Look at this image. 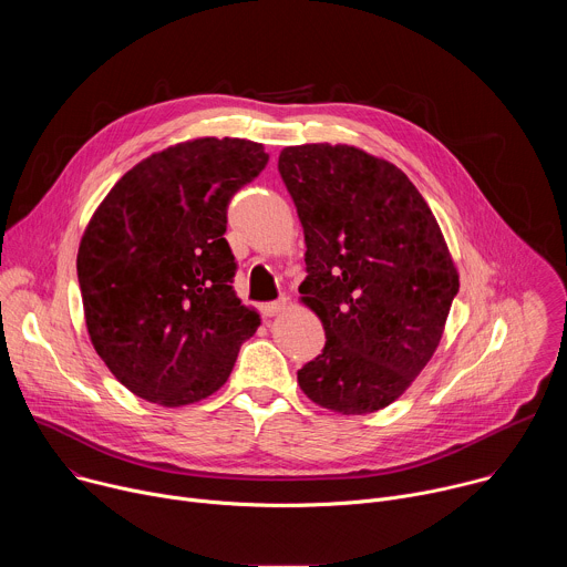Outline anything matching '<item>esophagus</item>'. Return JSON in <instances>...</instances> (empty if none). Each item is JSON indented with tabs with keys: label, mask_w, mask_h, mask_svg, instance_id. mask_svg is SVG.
I'll return each mask as SVG.
<instances>
[{
	"label": "esophagus",
	"mask_w": 567,
	"mask_h": 567,
	"mask_svg": "<svg viewBox=\"0 0 567 567\" xmlns=\"http://www.w3.org/2000/svg\"><path fill=\"white\" fill-rule=\"evenodd\" d=\"M287 307H289V300H287V298H280V300H276V302L262 305V313L269 316V318H274V316H280Z\"/></svg>",
	"instance_id": "1"
}]
</instances>
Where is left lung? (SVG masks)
I'll use <instances>...</instances> for the list:
<instances>
[{"label":"left lung","instance_id":"1","mask_svg":"<svg viewBox=\"0 0 567 567\" xmlns=\"http://www.w3.org/2000/svg\"><path fill=\"white\" fill-rule=\"evenodd\" d=\"M278 171L305 233L300 302L328 337L298 385L332 413H377L444 334L460 274L442 228L406 175L354 145H291Z\"/></svg>","mask_w":567,"mask_h":567}]
</instances>
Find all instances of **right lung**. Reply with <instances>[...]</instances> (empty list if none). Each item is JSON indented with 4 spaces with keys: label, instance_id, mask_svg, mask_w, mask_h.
<instances>
[{
    "label": "right lung",
    "instance_id": "obj_1",
    "mask_svg": "<svg viewBox=\"0 0 567 567\" xmlns=\"http://www.w3.org/2000/svg\"><path fill=\"white\" fill-rule=\"evenodd\" d=\"M267 161L256 141L190 138L143 158L94 210L75 260L87 332L136 396L166 409L210 396L260 328L224 233L230 197Z\"/></svg>",
    "mask_w": 567,
    "mask_h": 567
}]
</instances>
